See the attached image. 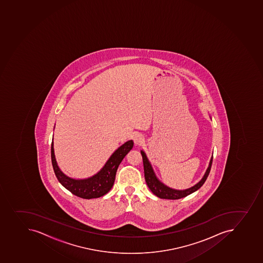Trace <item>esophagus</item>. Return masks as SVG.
I'll use <instances>...</instances> for the list:
<instances>
[{
    "label": "esophagus",
    "mask_w": 263,
    "mask_h": 263,
    "mask_svg": "<svg viewBox=\"0 0 263 263\" xmlns=\"http://www.w3.org/2000/svg\"><path fill=\"white\" fill-rule=\"evenodd\" d=\"M142 136L139 135V134H137V135H135V136H134V141H135V144H140V143L142 142Z\"/></svg>",
    "instance_id": "34e87169"
}]
</instances>
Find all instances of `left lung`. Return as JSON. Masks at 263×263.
I'll return each mask as SVG.
<instances>
[{
	"label": "left lung",
	"mask_w": 263,
	"mask_h": 263,
	"mask_svg": "<svg viewBox=\"0 0 263 263\" xmlns=\"http://www.w3.org/2000/svg\"><path fill=\"white\" fill-rule=\"evenodd\" d=\"M140 153L142 155L145 182L147 184L148 187L153 192L154 195L157 196L158 198H164V199H173V200L180 199V198H185L191 193H194L196 191L198 190L203 185V183L205 182V180H207L208 176H209V174L210 172L211 165H212L213 156L211 159H210V164H209V167L206 170L205 174H204L203 177L202 178V180L199 182L197 183L195 185H193L192 187L185 189V190H175V189L168 187L158 180L157 176H156L155 173L153 171L150 162L148 161L145 153L143 151H141Z\"/></svg>",
	"instance_id": "obj_1"
}]
</instances>
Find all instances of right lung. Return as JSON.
<instances>
[{
  "mask_svg": "<svg viewBox=\"0 0 263 263\" xmlns=\"http://www.w3.org/2000/svg\"><path fill=\"white\" fill-rule=\"evenodd\" d=\"M134 146L133 140H128L113 153L107 162L96 175L88 179L76 180L68 177L60 170L56 162L53 141L51 145V158L53 171L60 184L74 195L84 199L97 198L105 195L112 187L118 166Z\"/></svg>",
  "mask_w": 263,
  "mask_h": 263,
  "instance_id": "add662e5",
  "label": "right lung"
}]
</instances>
